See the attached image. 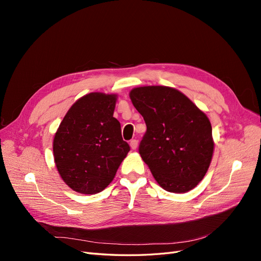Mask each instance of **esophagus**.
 Returning <instances> with one entry per match:
<instances>
[{
    "instance_id": "1",
    "label": "esophagus",
    "mask_w": 261,
    "mask_h": 261,
    "mask_svg": "<svg viewBox=\"0 0 261 261\" xmlns=\"http://www.w3.org/2000/svg\"><path fill=\"white\" fill-rule=\"evenodd\" d=\"M129 145H130V148H132V149L135 150V149L138 147V140H137V139H132Z\"/></svg>"
}]
</instances>
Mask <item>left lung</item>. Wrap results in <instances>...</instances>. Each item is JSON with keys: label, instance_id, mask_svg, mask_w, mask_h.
I'll return each mask as SVG.
<instances>
[{"label": "left lung", "instance_id": "obj_1", "mask_svg": "<svg viewBox=\"0 0 261 261\" xmlns=\"http://www.w3.org/2000/svg\"><path fill=\"white\" fill-rule=\"evenodd\" d=\"M147 130L138 151L163 189L186 193L203 178L213 153L209 118L185 94L164 86L129 93Z\"/></svg>", "mask_w": 261, "mask_h": 261}]
</instances>
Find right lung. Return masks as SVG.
<instances>
[{
  "mask_svg": "<svg viewBox=\"0 0 261 261\" xmlns=\"http://www.w3.org/2000/svg\"><path fill=\"white\" fill-rule=\"evenodd\" d=\"M115 102V94H86L68 110L55 134V164L63 180L77 193L103 191L130 150L113 117Z\"/></svg>",
  "mask_w": 261,
  "mask_h": 261,
  "instance_id": "1",
  "label": "right lung"
}]
</instances>
